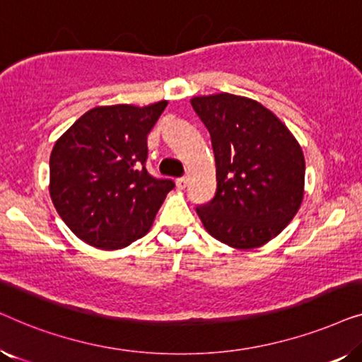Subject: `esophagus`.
<instances>
[{"label":"esophagus","instance_id":"34e87169","mask_svg":"<svg viewBox=\"0 0 362 362\" xmlns=\"http://www.w3.org/2000/svg\"><path fill=\"white\" fill-rule=\"evenodd\" d=\"M176 186L180 187V189H185V187L187 186V177H186V176L177 177V180H176Z\"/></svg>","mask_w":362,"mask_h":362}]
</instances>
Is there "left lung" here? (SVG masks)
<instances>
[{
  "label": "left lung",
  "instance_id": "8db88e82",
  "mask_svg": "<svg viewBox=\"0 0 362 362\" xmlns=\"http://www.w3.org/2000/svg\"><path fill=\"white\" fill-rule=\"evenodd\" d=\"M191 105L211 135L217 189L197 206L206 230L235 249L274 239L300 209L303 151L288 128L250 98L216 93Z\"/></svg>",
  "mask_w": 362,
  "mask_h": 362
}]
</instances>
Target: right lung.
<instances>
[{"mask_svg": "<svg viewBox=\"0 0 362 362\" xmlns=\"http://www.w3.org/2000/svg\"><path fill=\"white\" fill-rule=\"evenodd\" d=\"M166 105L95 107L54 145L51 199L88 245L113 250L140 239L175 187L173 180L146 171L148 133Z\"/></svg>", "mask_w": 362, "mask_h": 362, "instance_id": "add662e5", "label": "right lung"}]
</instances>
